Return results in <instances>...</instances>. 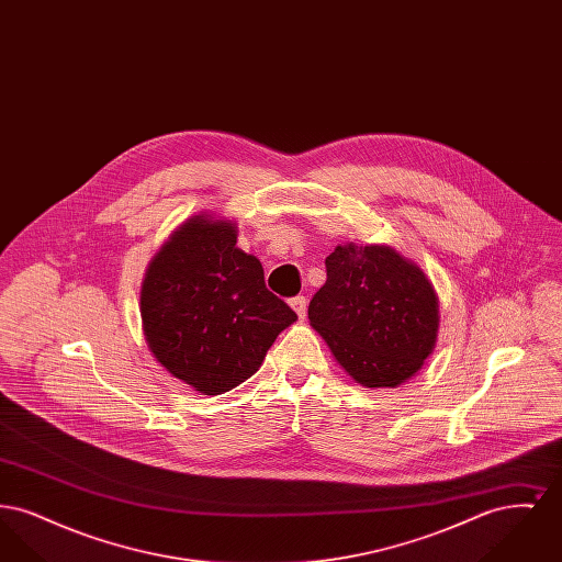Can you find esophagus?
Wrapping results in <instances>:
<instances>
[{"label":"esophagus","mask_w":562,"mask_h":562,"mask_svg":"<svg viewBox=\"0 0 562 562\" xmlns=\"http://www.w3.org/2000/svg\"><path fill=\"white\" fill-rule=\"evenodd\" d=\"M291 307H293L294 314L299 316V321H303L305 312H307V299L305 296H294V299H291Z\"/></svg>","instance_id":"obj_1"}]
</instances>
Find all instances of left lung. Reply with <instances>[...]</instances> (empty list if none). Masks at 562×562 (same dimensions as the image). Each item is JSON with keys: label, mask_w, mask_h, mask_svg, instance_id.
<instances>
[{"label": "left lung", "mask_w": 562, "mask_h": 562, "mask_svg": "<svg viewBox=\"0 0 562 562\" xmlns=\"http://www.w3.org/2000/svg\"><path fill=\"white\" fill-rule=\"evenodd\" d=\"M310 324L362 387H398L419 373L438 339V294L415 261L387 244H339Z\"/></svg>", "instance_id": "obj_1"}]
</instances>
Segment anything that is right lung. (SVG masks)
Masks as SVG:
<instances>
[{
    "mask_svg": "<svg viewBox=\"0 0 562 562\" xmlns=\"http://www.w3.org/2000/svg\"><path fill=\"white\" fill-rule=\"evenodd\" d=\"M225 216H189L149 261L140 286L147 348L204 396L234 390L259 371L276 337L296 321L266 289L257 257L236 246Z\"/></svg>",
    "mask_w": 562,
    "mask_h": 562,
    "instance_id": "right-lung-1",
    "label": "right lung"
}]
</instances>
